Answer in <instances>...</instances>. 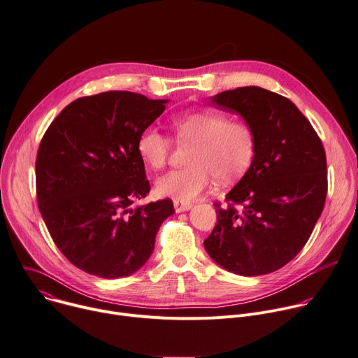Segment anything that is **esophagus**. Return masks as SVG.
Listing matches in <instances>:
<instances>
[{
  "label": "esophagus",
  "instance_id": "obj_1",
  "mask_svg": "<svg viewBox=\"0 0 358 358\" xmlns=\"http://www.w3.org/2000/svg\"><path fill=\"white\" fill-rule=\"evenodd\" d=\"M192 207L191 203H185L181 200H174V208L177 213H182V211H188Z\"/></svg>",
  "mask_w": 358,
  "mask_h": 358
}]
</instances>
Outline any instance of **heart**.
I'll list each match as a JSON object with an SVG mask.
<instances>
[{
    "instance_id": "1",
    "label": "heart",
    "mask_w": 358,
    "mask_h": 358,
    "mask_svg": "<svg viewBox=\"0 0 358 358\" xmlns=\"http://www.w3.org/2000/svg\"><path fill=\"white\" fill-rule=\"evenodd\" d=\"M176 140L191 144L185 162L188 166L170 171L157 180V192L162 197L189 201L214 180L230 182L241 177L255 155L257 134L251 122L221 111L204 110L180 115L174 120ZM171 150L170 138L154 125L138 136L137 151L152 170L166 166Z\"/></svg>"
}]
</instances>
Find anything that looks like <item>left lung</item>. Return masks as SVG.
Instances as JSON below:
<instances>
[{
  "mask_svg": "<svg viewBox=\"0 0 358 358\" xmlns=\"http://www.w3.org/2000/svg\"><path fill=\"white\" fill-rule=\"evenodd\" d=\"M252 124L257 150L248 171L214 203L217 224L204 247L222 268L263 275L289 263L308 241L327 197V158L304 114L285 96L240 87L211 99Z\"/></svg>",
  "mask_w": 358,
  "mask_h": 358,
  "instance_id": "1",
  "label": "left lung"
}]
</instances>
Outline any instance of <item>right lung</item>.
Masks as SVG:
<instances>
[{
  "label": "right lung",
  "instance_id": "add662e5",
  "mask_svg": "<svg viewBox=\"0 0 358 358\" xmlns=\"http://www.w3.org/2000/svg\"><path fill=\"white\" fill-rule=\"evenodd\" d=\"M166 103L129 91L81 96L40 143V213L58 250L88 274H134L150 258L161 222L174 214L170 199L133 207L150 192L137 140Z\"/></svg>",
  "mask_w": 358,
  "mask_h": 358
}]
</instances>
